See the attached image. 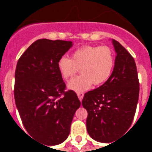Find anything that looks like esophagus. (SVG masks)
<instances>
[{
  "instance_id": "1",
  "label": "esophagus",
  "mask_w": 152,
  "mask_h": 152,
  "mask_svg": "<svg viewBox=\"0 0 152 152\" xmlns=\"http://www.w3.org/2000/svg\"><path fill=\"white\" fill-rule=\"evenodd\" d=\"M77 96H78L80 101H82V100H83V93H82V92L77 93Z\"/></svg>"
}]
</instances>
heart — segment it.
Masks as SVG:
<instances>
[{"label":"heart","instance_id":"obj_1","mask_svg":"<svg viewBox=\"0 0 152 152\" xmlns=\"http://www.w3.org/2000/svg\"><path fill=\"white\" fill-rule=\"evenodd\" d=\"M115 63L113 50L107 46H86L76 50L72 58L62 56L57 68L62 78L69 80L80 69L81 75L68 83V88L76 92L88 90L94 83H105L110 76Z\"/></svg>","mask_w":152,"mask_h":152}]
</instances>
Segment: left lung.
I'll use <instances>...</instances> for the list:
<instances>
[{
    "instance_id": "1",
    "label": "left lung",
    "mask_w": 152,
    "mask_h": 152,
    "mask_svg": "<svg viewBox=\"0 0 152 152\" xmlns=\"http://www.w3.org/2000/svg\"><path fill=\"white\" fill-rule=\"evenodd\" d=\"M115 63L110 78L99 88L84 95L88 111L87 129L93 140L110 143L131 126L139 99L140 84L133 57L112 39Z\"/></svg>"
}]
</instances>
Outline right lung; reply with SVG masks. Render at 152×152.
<instances>
[{
    "label": "right lung",
    "instance_id": "right-lung-1",
    "mask_svg": "<svg viewBox=\"0 0 152 152\" xmlns=\"http://www.w3.org/2000/svg\"><path fill=\"white\" fill-rule=\"evenodd\" d=\"M72 42L39 39L20 57L15 72V105L25 129L46 145L61 144L80 102L65 83L57 68Z\"/></svg>",
    "mask_w": 152,
    "mask_h": 152
}]
</instances>
